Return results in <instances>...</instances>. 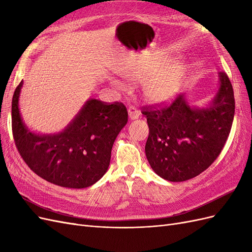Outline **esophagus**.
Listing matches in <instances>:
<instances>
[{"label":"esophagus","mask_w":252,"mask_h":252,"mask_svg":"<svg viewBox=\"0 0 252 252\" xmlns=\"http://www.w3.org/2000/svg\"><path fill=\"white\" fill-rule=\"evenodd\" d=\"M128 116H129V119H130V120H135V119L139 118L140 112H139L138 109L134 108V107H129L128 108Z\"/></svg>","instance_id":"1"}]
</instances>
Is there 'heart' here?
<instances>
[{"instance_id":"heart-1","label":"heart","mask_w":252,"mask_h":252,"mask_svg":"<svg viewBox=\"0 0 252 252\" xmlns=\"http://www.w3.org/2000/svg\"><path fill=\"white\" fill-rule=\"evenodd\" d=\"M120 75L127 82H141L143 97L151 104H162L170 101L177 94L185 78V65L181 60H170L154 68V64H142L127 67ZM119 90L124 85L113 82Z\"/></svg>"}]
</instances>
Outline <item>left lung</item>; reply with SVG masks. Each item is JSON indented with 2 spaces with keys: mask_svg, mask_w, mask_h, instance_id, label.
<instances>
[{
  "mask_svg": "<svg viewBox=\"0 0 252 252\" xmlns=\"http://www.w3.org/2000/svg\"><path fill=\"white\" fill-rule=\"evenodd\" d=\"M220 88L209 107H191L184 94L168 106H146L148 162L159 177L183 182L202 173L216 161L230 133L234 117L233 88L220 71Z\"/></svg>",
  "mask_w": 252,
  "mask_h": 252,
  "instance_id": "1",
  "label": "left lung"
}]
</instances>
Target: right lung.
Segmentation results:
<instances>
[{"instance_id":"add662e5","label":"right lung","mask_w":252,"mask_h":252,"mask_svg":"<svg viewBox=\"0 0 252 252\" xmlns=\"http://www.w3.org/2000/svg\"><path fill=\"white\" fill-rule=\"evenodd\" d=\"M14 90L11 106L12 134L22 158L47 182L67 188L94 185L108 169L112 145L127 124L123 103L108 104L90 98L62 132L36 134L23 122Z\"/></svg>"}]
</instances>
